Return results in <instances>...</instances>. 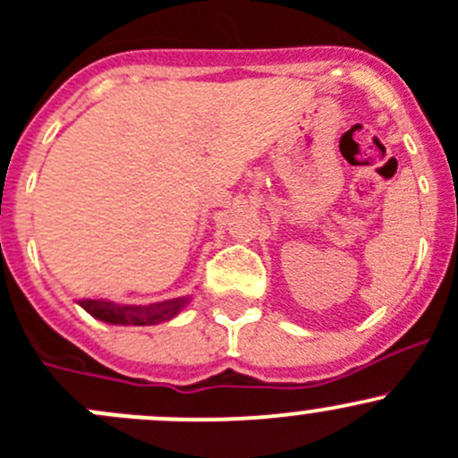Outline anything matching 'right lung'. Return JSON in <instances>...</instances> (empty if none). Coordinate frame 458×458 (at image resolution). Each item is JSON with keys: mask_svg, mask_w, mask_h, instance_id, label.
<instances>
[{"mask_svg": "<svg viewBox=\"0 0 458 458\" xmlns=\"http://www.w3.org/2000/svg\"><path fill=\"white\" fill-rule=\"evenodd\" d=\"M191 298H171V301L151 302V305H124L113 301H80L81 310L89 311L93 318L108 325H131V327H144V325L166 323L175 318Z\"/></svg>", "mask_w": 458, "mask_h": 458, "instance_id": "1", "label": "right lung"}]
</instances>
